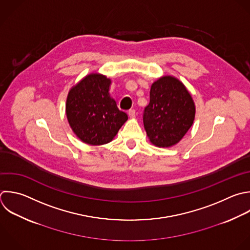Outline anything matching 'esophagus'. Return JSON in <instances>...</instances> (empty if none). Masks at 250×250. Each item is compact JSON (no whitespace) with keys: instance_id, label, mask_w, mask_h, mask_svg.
Listing matches in <instances>:
<instances>
[{"instance_id":"34e87169","label":"esophagus","mask_w":250,"mask_h":250,"mask_svg":"<svg viewBox=\"0 0 250 250\" xmlns=\"http://www.w3.org/2000/svg\"><path fill=\"white\" fill-rule=\"evenodd\" d=\"M128 115H129L130 118H135L136 115H137V113H136V111H135L134 109H130V110L128 111Z\"/></svg>"}]
</instances>
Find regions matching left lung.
I'll list each match as a JSON object with an SVG mask.
<instances>
[{
  "label": "left lung",
  "mask_w": 250,
  "mask_h": 250,
  "mask_svg": "<svg viewBox=\"0 0 250 250\" xmlns=\"http://www.w3.org/2000/svg\"><path fill=\"white\" fill-rule=\"evenodd\" d=\"M149 104L144 111V126L149 142L158 147L177 145L191 127L194 102L176 77L165 75L150 87Z\"/></svg>",
  "instance_id": "obj_1"
}]
</instances>
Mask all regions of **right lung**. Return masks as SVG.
Instances as JSON below:
<instances>
[{
  "label": "right lung",
  "mask_w": 250,
  "mask_h": 250,
  "mask_svg": "<svg viewBox=\"0 0 250 250\" xmlns=\"http://www.w3.org/2000/svg\"><path fill=\"white\" fill-rule=\"evenodd\" d=\"M110 84L105 75L90 73L68 92L66 117L74 134L85 144L110 143L128 120L109 94Z\"/></svg>",
  "instance_id": "1"
}]
</instances>
